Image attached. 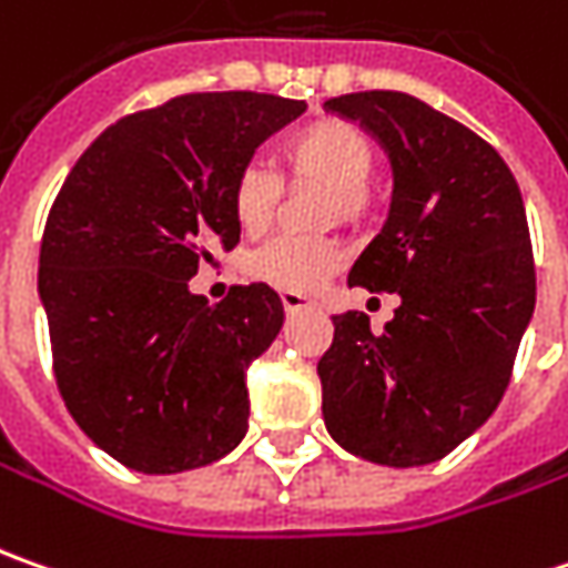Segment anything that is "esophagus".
<instances>
[{"mask_svg": "<svg viewBox=\"0 0 568 568\" xmlns=\"http://www.w3.org/2000/svg\"><path fill=\"white\" fill-rule=\"evenodd\" d=\"M280 298H283V307H285V311H288V314H298V311H307V307L314 304V302H311V298H307V295H302V292H292V288H285Z\"/></svg>", "mask_w": 568, "mask_h": 568, "instance_id": "esophagus-1", "label": "esophagus"}]
</instances>
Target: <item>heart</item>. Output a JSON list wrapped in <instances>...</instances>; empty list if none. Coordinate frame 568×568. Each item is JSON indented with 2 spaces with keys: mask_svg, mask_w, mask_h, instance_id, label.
<instances>
[{
  "mask_svg": "<svg viewBox=\"0 0 568 568\" xmlns=\"http://www.w3.org/2000/svg\"><path fill=\"white\" fill-rule=\"evenodd\" d=\"M280 160L292 182H307L329 194L326 216L358 223L367 213L374 148L362 128L343 119H314L285 134ZM280 191V179L261 163L239 169L232 182V216L245 235H264L270 229ZM343 261V245L333 239H276L251 257V273L292 292H311L336 273Z\"/></svg>",
  "mask_w": 568,
  "mask_h": 568,
  "instance_id": "b5f03b06",
  "label": "heart"
}]
</instances>
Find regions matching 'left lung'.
<instances>
[{
	"label": "left lung",
	"instance_id": "8db88e82",
	"mask_svg": "<svg viewBox=\"0 0 568 568\" xmlns=\"http://www.w3.org/2000/svg\"><path fill=\"white\" fill-rule=\"evenodd\" d=\"M326 109L389 153V220L348 285L396 292L402 304L383 333L362 311L333 314V345L317 362L323 420L352 456L430 465L494 415L535 314L521 191L480 134L418 97L362 90Z\"/></svg>",
	"mask_w": 568,
	"mask_h": 568
}]
</instances>
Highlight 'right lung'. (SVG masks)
Segmentation results:
<instances>
[{"label": "right lung", "instance_id": "obj_1", "mask_svg": "<svg viewBox=\"0 0 568 568\" xmlns=\"http://www.w3.org/2000/svg\"><path fill=\"white\" fill-rule=\"evenodd\" d=\"M304 100L185 93L109 125L69 172L40 245L52 374L78 427L125 468L175 475L247 430L245 371L283 326L266 283L220 304L187 280L239 245L232 182Z\"/></svg>", "mask_w": 568, "mask_h": 568}]
</instances>
